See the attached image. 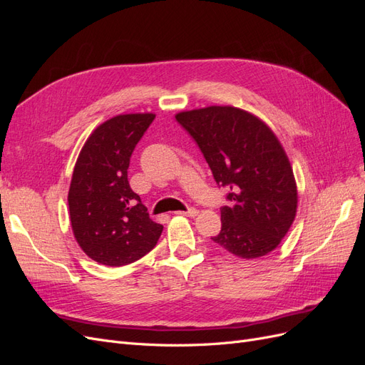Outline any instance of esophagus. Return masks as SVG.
Instances as JSON below:
<instances>
[{
    "mask_svg": "<svg viewBox=\"0 0 365 365\" xmlns=\"http://www.w3.org/2000/svg\"><path fill=\"white\" fill-rule=\"evenodd\" d=\"M175 215H180V216H190V217H195L197 215V210L190 207L189 210H185V212H175Z\"/></svg>",
    "mask_w": 365,
    "mask_h": 365,
    "instance_id": "34e87169",
    "label": "esophagus"
}]
</instances>
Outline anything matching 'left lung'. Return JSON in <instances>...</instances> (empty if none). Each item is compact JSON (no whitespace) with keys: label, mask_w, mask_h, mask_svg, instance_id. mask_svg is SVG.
Wrapping results in <instances>:
<instances>
[{"label":"left lung","mask_w":365,"mask_h":365,"mask_svg":"<svg viewBox=\"0 0 365 365\" xmlns=\"http://www.w3.org/2000/svg\"><path fill=\"white\" fill-rule=\"evenodd\" d=\"M200 146L230 205L213 242L240 259L279 247L297 213V184L288 155L271 128L235 106H207L175 115Z\"/></svg>","instance_id":"obj_1"}]
</instances>
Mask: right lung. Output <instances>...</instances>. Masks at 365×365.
I'll return each instance as SVG.
<instances>
[{
	"label": "right lung",
	"mask_w": 365,
	"mask_h": 365,
	"mask_svg": "<svg viewBox=\"0 0 365 365\" xmlns=\"http://www.w3.org/2000/svg\"><path fill=\"white\" fill-rule=\"evenodd\" d=\"M155 114H120L97 126L77 157L68 190L73 235L88 257L123 267L157 245L153 222L128 181L130 155Z\"/></svg>",
	"instance_id": "add662e5"
}]
</instances>
